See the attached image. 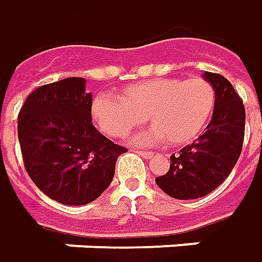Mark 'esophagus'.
Here are the masks:
<instances>
[{"mask_svg":"<svg viewBox=\"0 0 262 262\" xmlns=\"http://www.w3.org/2000/svg\"><path fill=\"white\" fill-rule=\"evenodd\" d=\"M134 151L137 152V154H140L144 159H151L152 156H154V152L148 151V150H145V151H144V150H134Z\"/></svg>","mask_w":262,"mask_h":262,"instance_id":"34e87169","label":"esophagus"}]
</instances>
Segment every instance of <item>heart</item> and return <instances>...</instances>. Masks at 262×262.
I'll return each mask as SVG.
<instances>
[{
    "label": "heart",
    "instance_id": "heart-1",
    "mask_svg": "<svg viewBox=\"0 0 262 262\" xmlns=\"http://www.w3.org/2000/svg\"><path fill=\"white\" fill-rule=\"evenodd\" d=\"M118 100L96 96L92 102V119L102 133L124 138L147 118L152 127L135 135L133 143L148 145L164 140L168 147H180L208 127L216 92L202 78H157L125 86Z\"/></svg>",
    "mask_w": 262,
    "mask_h": 262
}]
</instances>
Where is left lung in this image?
Listing matches in <instances>:
<instances>
[{
    "label": "left lung",
    "instance_id": "8db88e82",
    "mask_svg": "<svg viewBox=\"0 0 262 262\" xmlns=\"http://www.w3.org/2000/svg\"><path fill=\"white\" fill-rule=\"evenodd\" d=\"M213 86L216 105L205 133L170 157V168L156 177L163 192L180 201L199 199L213 192L239 159L245 133V106L231 82L222 75L205 72Z\"/></svg>",
    "mask_w": 262,
    "mask_h": 262
}]
</instances>
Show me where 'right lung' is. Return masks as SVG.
I'll list each match as a JSON object with an SVG mask.
<instances>
[{
    "label": "right lung",
    "mask_w": 262,
    "mask_h": 262,
    "mask_svg": "<svg viewBox=\"0 0 262 262\" xmlns=\"http://www.w3.org/2000/svg\"><path fill=\"white\" fill-rule=\"evenodd\" d=\"M83 78L37 88L18 115V141L33 183L50 199L82 206L98 199L127 150L92 124V94Z\"/></svg>",
    "instance_id": "obj_1"
}]
</instances>
